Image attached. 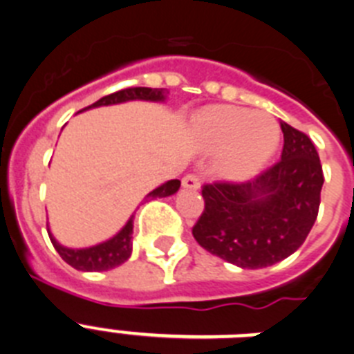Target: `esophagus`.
<instances>
[{
    "instance_id": "1",
    "label": "esophagus",
    "mask_w": 354,
    "mask_h": 354,
    "mask_svg": "<svg viewBox=\"0 0 354 354\" xmlns=\"http://www.w3.org/2000/svg\"><path fill=\"white\" fill-rule=\"evenodd\" d=\"M183 186L189 187V189H198L200 187V177L196 174H187L183 177Z\"/></svg>"
}]
</instances>
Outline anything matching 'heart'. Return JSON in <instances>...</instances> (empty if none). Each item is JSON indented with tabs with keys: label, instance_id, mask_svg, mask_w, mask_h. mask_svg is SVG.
<instances>
[{
	"label": "heart",
	"instance_id": "obj_1",
	"mask_svg": "<svg viewBox=\"0 0 354 354\" xmlns=\"http://www.w3.org/2000/svg\"><path fill=\"white\" fill-rule=\"evenodd\" d=\"M200 134L209 149H221L218 168L228 179H245L257 171L280 138L273 117L236 106L209 109L200 120Z\"/></svg>",
	"mask_w": 354,
	"mask_h": 354
}]
</instances>
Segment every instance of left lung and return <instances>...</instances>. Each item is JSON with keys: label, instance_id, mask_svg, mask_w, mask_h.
<instances>
[{"label": "left lung", "instance_id": "1", "mask_svg": "<svg viewBox=\"0 0 354 354\" xmlns=\"http://www.w3.org/2000/svg\"><path fill=\"white\" fill-rule=\"evenodd\" d=\"M282 158L248 183L204 184L196 243L245 270L292 255L314 227L324 183L312 140L282 122Z\"/></svg>", "mask_w": 354, "mask_h": 354}]
</instances>
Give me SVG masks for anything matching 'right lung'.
Returning <instances> with one entry per match:
<instances>
[{"label":"right lung","instance_id":"1","mask_svg":"<svg viewBox=\"0 0 354 354\" xmlns=\"http://www.w3.org/2000/svg\"><path fill=\"white\" fill-rule=\"evenodd\" d=\"M134 99H140V101L161 102L165 101V88L131 86V88L118 90V92L102 97V99L93 102V104L88 106V108L118 104V102L134 101ZM88 108H84V109H88ZM81 111H83V109H81ZM179 187H180V180L177 179L168 180V183H165L162 186L156 187L154 192H150L149 195H147V198H162V196H170L174 195V193H177ZM48 234L53 246H55V250L60 253V257L64 259L68 266H72V268H76V270L80 271L113 270V268H117V266L124 264V262L131 257V252H133V218L124 225V228H122L117 236L104 241V243H101V245L90 246V248H80V250L67 248V246H62L60 243L53 237L51 232Z\"/></svg>","mask_w":354,"mask_h":354}]
</instances>
